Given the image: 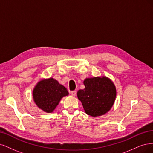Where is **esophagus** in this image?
<instances>
[{
    "label": "esophagus",
    "mask_w": 153,
    "mask_h": 153,
    "mask_svg": "<svg viewBox=\"0 0 153 153\" xmlns=\"http://www.w3.org/2000/svg\"><path fill=\"white\" fill-rule=\"evenodd\" d=\"M76 93H77V91H71V95L73 97H75L76 95Z\"/></svg>",
    "instance_id": "34e87169"
}]
</instances>
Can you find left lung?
I'll return each instance as SVG.
<instances>
[{
	"label": "left lung",
	"mask_w": 153,
	"mask_h": 153,
	"mask_svg": "<svg viewBox=\"0 0 153 153\" xmlns=\"http://www.w3.org/2000/svg\"><path fill=\"white\" fill-rule=\"evenodd\" d=\"M85 89L77 91V97L88 115L100 116L109 111L114 104L116 89L112 81L107 77L86 78Z\"/></svg>",
	"instance_id": "left-lung-1"
}]
</instances>
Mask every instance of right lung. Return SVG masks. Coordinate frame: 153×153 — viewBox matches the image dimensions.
I'll return each instance as SVG.
<instances>
[{
  "mask_svg": "<svg viewBox=\"0 0 153 153\" xmlns=\"http://www.w3.org/2000/svg\"><path fill=\"white\" fill-rule=\"evenodd\" d=\"M68 95L67 88L52 77L38 82L33 90L35 103L48 113L55 110L62 98Z\"/></svg>",
  "mask_w": 153,
  "mask_h": 153,
  "instance_id": "1",
  "label": "right lung"
}]
</instances>
